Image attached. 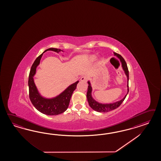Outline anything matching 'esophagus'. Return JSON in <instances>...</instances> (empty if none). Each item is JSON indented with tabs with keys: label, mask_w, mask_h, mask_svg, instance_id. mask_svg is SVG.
Segmentation results:
<instances>
[{
	"label": "esophagus",
	"mask_w": 161,
	"mask_h": 161,
	"mask_svg": "<svg viewBox=\"0 0 161 161\" xmlns=\"http://www.w3.org/2000/svg\"><path fill=\"white\" fill-rule=\"evenodd\" d=\"M87 76H83L81 79H80V80L81 81H84V82H87Z\"/></svg>",
	"instance_id": "obj_1"
}]
</instances>
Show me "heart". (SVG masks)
<instances>
[{
  "instance_id": "b5f03b06",
  "label": "heart",
  "mask_w": 161,
  "mask_h": 161,
  "mask_svg": "<svg viewBox=\"0 0 161 161\" xmlns=\"http://www.w3.org/2000/svg\"><path fill=\"white\" fill-rule=\"evenodd\" d=\"M96 59V57L95 56H93L92 57H91V59H92V61H93V60H94Z\"/></svg>"
}]
</instances>
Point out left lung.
<instances>
[{"label": "left lung", "mask_w": 161, "mask_h": 161, "mask_svg": "<svg viewBox=\"0 0 161 161\" xmlns=\"http://www.w3.org/2000/svg\"><path fill=\"white\" fill-rule=\"evenodd\" d=\"M114 55H116L120 59V61L122 63V68L123 69L125 74L126 75L127 79V93H129V71H128V68L127 66V64L125 61V60L122 57V56L119 54H117L114 53ZM87 92V98L88 102L89 104V106L92 108H93L94 110L98 112L106 113L110 111H112L113 110H114L117 108V107H119L125 98L126 97L127 94L124 97V98L122 99L121 100H119L117 102L113 103H110V104H102L100 103L96 102L92 95V87L91 86L90 82L88 81Z\"/></svg>", "instance_id": "8db88e82"}]
</instances>
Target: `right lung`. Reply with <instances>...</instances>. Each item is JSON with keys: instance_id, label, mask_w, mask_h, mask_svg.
<instances>
[{"instance_id": "right-lung-1", "label": "right lung", "mask_w": 161, "mask_h": 161, "mask_svg": "<svg viewBox=\"0 0 161 161\" xmlns=\"http://www.w3.org/2000/svg\"><path fill=\"white\" fill-rule=\"evenodd\" d=\"M47 51H53L58 53L62 50L54 48L47 49L35 60L31 68L28 79L29 98L34 106L39 112L44 114L53 116L63 113L68 108L71 96L79 81H77L70 85L63 93L55 97L46 98L41 96L35 84L34 76L36 73V69L40 63L42 55Z\"/></svg>"}]
</instances>
